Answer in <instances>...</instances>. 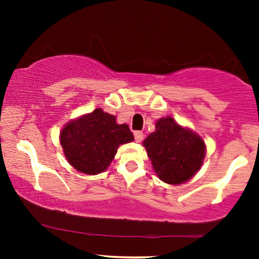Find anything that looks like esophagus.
<instances>
[{"instance_id": "obj_1", "label": "esophagus", "mask_w": 259, "mask_h": 259, "mask_svg": "<svg viewBox=\"0 0 259 259\" xmlns=\"http://www.w3.org/2000/svg\"><path fill=\"white\" fill-rule=\"evenodd\" d=\"M134 139H136L137 143H140V141H143L144 133L141 132V131H136V132H134Z\"/></svg>"}]
</instances>
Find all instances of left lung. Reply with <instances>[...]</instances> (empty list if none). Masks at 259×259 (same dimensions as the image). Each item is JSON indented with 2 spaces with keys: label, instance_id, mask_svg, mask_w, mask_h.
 Segmentation results:
<instances>
[{
  "label": "left lung",
  "instance_id": "1",
  "mask_svg": "<svg viewBox=\"0 0 259 259\" xmlns=\"http://www.w3.org/2000/svg\"><path fill=\"white\" fill-rule=\"evenodd\" d=\"M144 146L157 176L173 185L192 178L205 157L203 139L169 116L158 120L155 132L145 139Z\"/></svg>",
  "mask_w": 259,
  "mask_h": 259
}]
</instances>
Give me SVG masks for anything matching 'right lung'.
I'll list each match as a JSON object with an SVG mask.
<instances>
[{
  "label": "right lung",
  "mask_w": 259,
  "mask_h": 259,
  "mask_svg": "<svg viewBox=\"0 0 259 259\" xmlns=\"http://www.w3.org/2000/svg\"><path fill=\"white\" fill-rule=\"evenodd\" d=\"M133 139L128 126L118 125L115 116L101 108L68 122L60 136L67 160L74 168L86 175L104 172L120 145Z\"/></svg>",
  "instance_id": "1"
}]
</instances>
